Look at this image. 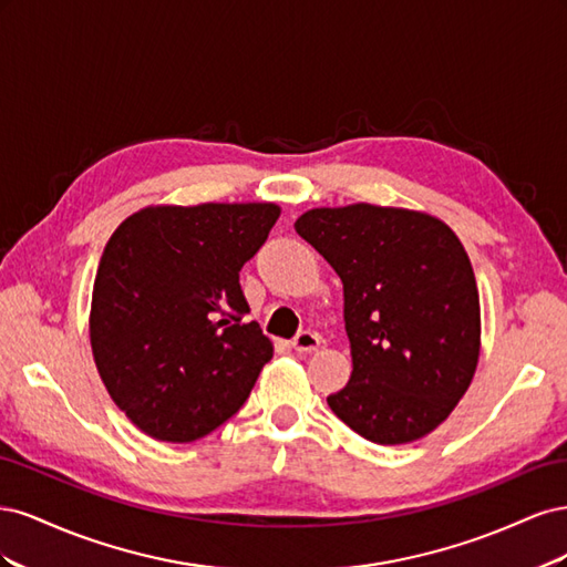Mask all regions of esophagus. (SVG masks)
I'll list each match as a JSON object with an SVG mask.
<instances>
[{
    "label": "esophagus",
    "mask_w": 567,
    "mask_h": 567,
    "mask_svg": "<svg viewBox=\"0 0 567 567\" xmlns=\"http://www.w3.org/2000/svg\"><path fill=\"white\" fill-rule=\"evenodd\" d=\"M321 348V338L315 331H302L293 338V350L298 352H315Z\"/></svg>",
    "instance_id": "1"
}]
</instances>
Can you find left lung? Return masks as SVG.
Wrapping results in <instances>:
<instances>
[{"label": "left lung", "mask_w": 567, "mask_h": 567, "mask_svg": "<svg viewBox=\"0 0 567 567\" xmlns=\"http://www.w3.org/2000/svg\"><path fill=\"white\" fill-rule=\"evenodd\" d=\"M296 231L342 281L352 375L333 414L375 444L433 433L480 359V296L468 252L431 213L352 203L312 208Z\"/></svg>", "instance_id": "1"}]
</instances>
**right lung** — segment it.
<instances>
[{"label":"right lung","mask_w":567,"mask_h":567,"mask_svg":"<svg viewBox=\"0 0 567 567\" xmlns=\"http://www.w3.org/2000/svg\"><path fill=\"white\" fill-rule=\"evenodd\" d=\"M277 203L146 205L120 221L96 269L90 342L111 400L153 440L194 442L234 416L274 354L238 271Z\"/></svg>","instance_id":"obj_1"}]
</instances>
